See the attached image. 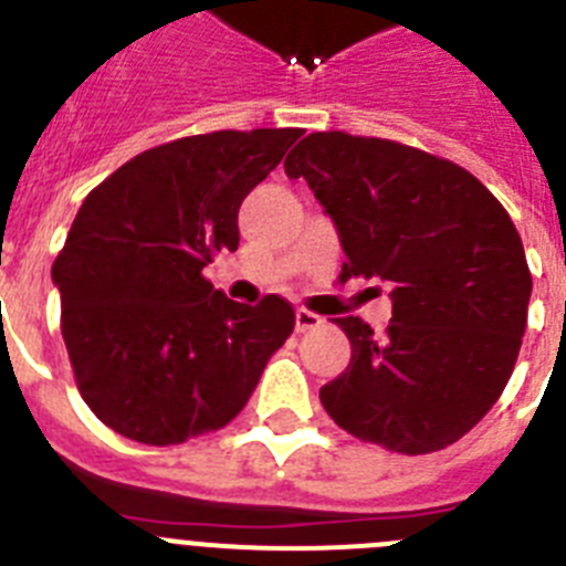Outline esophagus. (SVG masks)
I'll use <instances>...</instances> for the list:
<instances>
[{
	"label": "esophagus",
	"mask_w": 566,
	"mask_h": 566,
	"mask_svg": "<svg viewBox=\"0 0 566 566\" xmlns=\"http://www.w3.org/2000/svg\"><path fill=\"white\" fill-rule=\"evenodd\" d=\"M319 323H323V317H317V314L308 312V308H297V312H294V328H297V332H308V328L319 326Z\"/></svg>",
	"instance_id": "obj_1"
}]
</instances>
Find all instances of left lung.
I'll return each mask as SVG.
<instances>
[{"mask_svg":"<svg viewBox=\"0 0 566 566\" xmlns=\"http://www.w3.org/2000/svg\"><path fill=\"white\" fill-rule=\"evenodd\" d=\"M283 167L332 218L343 277L391 289L382 337L334 319L352 363L319 402L365 442L442 451L496 405L522 348L533 277L510 214L468 169L385 138L312 133Z\"/></svg>","mask_w":566,"mask_h":566,"instance_id":"8db88e82","label":"left lung"}]
</instances>
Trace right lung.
Masks as SVG:
<instances>
[{
	"label": "right lung",
	"mask_w": 566,
	"mask_h": 566,
	"mask_svg": "<svg viewBox=\"0 0 566 566\" xmlns=\"http://www.w3.org/2000/svg\"><path fill=\"white\" fill-rule=\"evenodd\" d=\"M300 129H221L135 155L84 198L53 263L62 337L90 411L122 437L178 444L232 422L294 308L234 303L203 280L238 249V209Z\"/></svg>",
	"instance_id": "obj_1"
}]
</instances>
